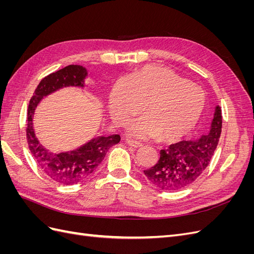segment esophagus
I'll use <instances>...</instances> for the list:
<instances>
[{
  "mask_svg": "<svg viewBox=\"0 0 254 254\" xmlns=\"http://www.w3.org/2000/svg\"><path fill=\"white\" fill-rule=\"evenodd\" d=\"M127 143H128V145L133 146V147H135V148L141 147V146H143L142 143L137 142V141H134V140H131V139H127Z\"/></svg>",
  "mask_w": 254,
  "mask_h": 254,
  "instance_id": "obj_1",
  "label": "esophagus"
}]
</instances>
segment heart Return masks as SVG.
Returning a JSON list of instances; mask_svg holds the SVG:
<instances>
[{
	"instance_id": "obj_1",
	"label": "heart",
	"mask_w": 254,
	"mask_h": 254,
	"mask_svg": "<svg viewBox=\"0 0 254 254\" xmlns=\"http://www.w3.org/2000/svg\"><path fill=\"white\" fill-rule=\"evenodd\" d=\"M131 132L140 137L159 135L174 141L188 134L200 120L205 106L204 92L173 70L144 65L113 83L109 107L112 120L123 126L143 109Z\"/></svg>"
}]
</instances>
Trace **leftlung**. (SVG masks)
Returning <instances> with one entry per match:
<instances>
[{
  "label": "left lung",
  "mask_w": 254,
  "mask_h": 254,
  "mask_svg": "<svg viewBox=\"0 0 254 254\" xmlns=\"http://www.w3.org/2000/svg\"><path fill=\"white\" fill-rule=\"evenodd\" d=\"M221 109H215L209 134L198 141H183L161 149L156 165L145 170L144 174L153 186L168 191L179 190L190 186L209 165L221 133Z\"/></svg>",
  "instance_id": "1"
}]
</instances>
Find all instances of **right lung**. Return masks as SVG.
Masks as SVG:
<instances>
[{"mask_svg":"<svg viewBox=\"0 0 254 254\" xmlns=\"http://www.w3.org/2000/svg\"><path fill=\"white\" fill-rule=\"evenodd\" d=\"M86 75V68L72 64L45 76L35 90L27 109L26 139L29 150L42 172L64 186L77 184L87 179L102 163L111 146L121 140L119 134L99 136L78 149L64 153H52L37 141L33 129V114L38 103L43 96L63 87L83 86L82 79Z\"/></svg>","mask_w":254,"mask_h":254,"instance_id":"right-lung-1","label":"right lung"}]
</instances>
